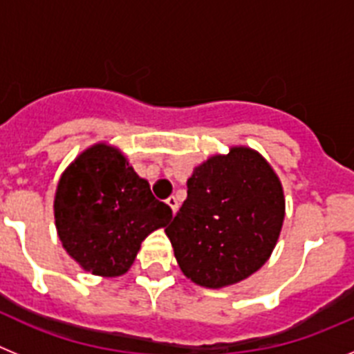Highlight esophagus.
<instances>
[{
  "label": "esophagus",
  "mask_w": 354,
  "mask_h": 354,
  "mask_svg": "<svg viewBox=\"0 0 354 354\" xmlns=\"http://www.w3.org/2000/svg\"><path fill=\"white\" fill-rule=\"evenodd\" d=\"M167 204L170 205V209H171V212H174V214L179 211V198H177V196H168Z\"/></svg>",
  "instance_id": "esophagus-1"
}]
</instances>
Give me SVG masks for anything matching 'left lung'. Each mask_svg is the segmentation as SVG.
Instances as JSON below:
<instances>
[{
	"mask_svg": "<svg viewBox=\"0 0 354 354\" xmlns=\"http://www.w3.org/2000/svg\"><path fill=\"white\" fill-rule=\"evenodd\" d=\"M286 216L282 183L248 147H232L193 170L187 198L165 228L179 268L209 289L234 286L261 270Z\"/></svg>",
	"mask_w": 354,
	"mask_h": 354,
	"instance_id": "left-lung-1",
	"label": "left lung"
}]
</instances>
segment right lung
<instances>
[{"label": "right lung", "mask_w": 354, "mask_h": 354, "mask_svg": "<svg viewBox=\"0 0 354 354\" xmlns=\"http://www.w3.org/2000/svg\"><path fill=\"white\" fill-rule=\"evenodd\" d=\"M170 220L171 209L156 200L126 156L106 143L81 152L56 187L62 245L84 271L99 277L127 273L142 241Z\"/></svg>", "instance_id": "add662e5"}]
</instances>
